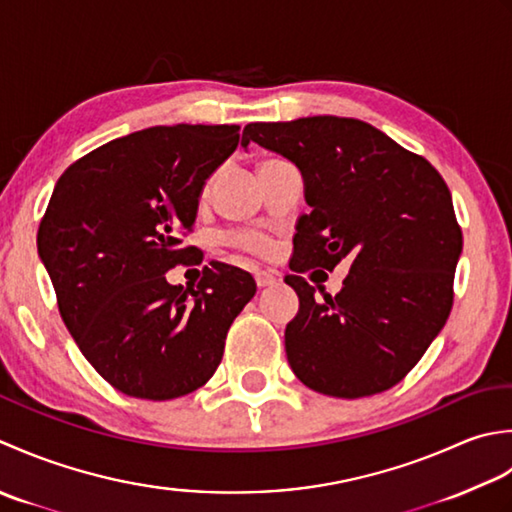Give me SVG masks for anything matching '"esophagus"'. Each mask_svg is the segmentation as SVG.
Wrapping results in <instances>:
<instances>
[{"label":"esophagus","mask_w":512,"mask_h":512,"mask_svg":"<svg viewBox=\"0 0 512 512\" xmlns=\"http://www.w3.org/2000/svg\"><path fill=\"white\" fill-rule=\"evenodd\" d=\"M254 278H256V285H258V287H271V285H276V276L271 274V271H265V269H258L256 274H254Z\"/></svg>","instance_id":"34e87169"}]
</instances>
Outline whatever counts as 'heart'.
I'll return each mask as SVG.
<instances>
[{
    "instance_id": "b5f03b06",
    "label": "heart",
    "mask_w": 512,
    "mask_h": 512,
    "mask_svg": "<svg viewBox=\"0 0 512 512\" xmlns=\"http://www.w3.org/2000/svg\"><path fill=\"white\" fill-rule=\"evenodd\" d=\"M232 243L254 254L269 252V241L260 232H238L232 236Z\"/></svg>"
}]
</instances>
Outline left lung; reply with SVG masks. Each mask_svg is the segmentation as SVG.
I'll use <instances>...</instances> for the list:
<instances>
[{"label":"left lung","mask_w":512,"mask_h":512,"mask_svg":"<svg viewBox=\"0 0 512 512\" xmlns=\"http://www.w3.org/2000/svg\"><path fill=\"white\" fill-rule=\"evenodd\" d=\"M249 141L296 163L311 207L285 276L300 298L285 329L289 367L333 398L395 387L453 307L462 229L440 172L360 119L249 123L241 145ZM340 259L352 265L343 289L316 299L299 274Z\"/></svg>","instance_id":"left-lung-1"}]
</instances>
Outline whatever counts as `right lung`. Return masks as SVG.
<instances>
[{
	"label": "right lung",
	"instance_id": "right-lung-1",
	"mask_svg": "<svg viewBox=\"0 0 512 512\" xmlns=\"http://www.w3.org/2000/svg\"><path fill=\"white\" fill-rule=\"evenodd\" d=\"M238 132L179 123L114 139L59 176L39 223L37 249L70 336L132 398L174 400L203 387L256 294L247 271L216 260L196 289L165 280L194 252L181 236Z\"/></svg>",
	"mask_w": 512,
	"mask_h": 512
}]
</instances>
